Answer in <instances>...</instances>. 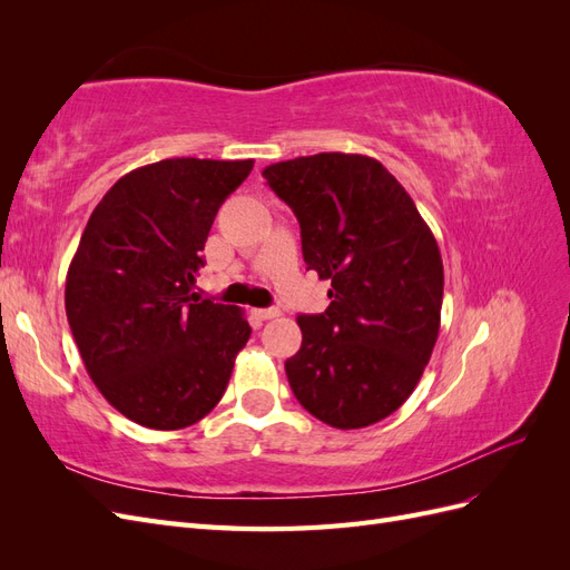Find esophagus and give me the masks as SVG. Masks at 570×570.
<instances>
[{"label":"esophagus","instance_id":"obj_1","mask_svg":"<svg viewBox=\"0 0 570 570\" xmlns=\"http://www.w3.org/2000/svg\"><path fill=\"white\" fill-rule=\"evenodd\" d=\"M254 316H256L258 321L278 318V316H281V308H275V306H271V308H254Z\"/></svg>","mask_w":570,"mask_h":570}]
</instances>
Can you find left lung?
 <instances>
[{
    "label": "left lung",
    "instance_id": "left-lung-1",
    "mask_svg": "<svg viewBox=\"0 0 570 570\" xmlns=\"http://www.w3.org/2000/svg\"><path fill=\"white\" fill-rule=\"evenodd\" d=\"M295 212L306 268L331 306L297 318L285 361L297 402L354 430L387 419L416 390L440 333L444 271L428 223L390 170L364 154L323 151L264 168Z\"/></svg>",
    "mask_w": 570,
    "mask_h": 570
}]
</instances>
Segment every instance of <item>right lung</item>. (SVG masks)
<instances>
[{
  "label": "right lung",
  "mask_w": 570,
  "mask_h": 570,
  "mask_svg": "<svg viewBox=\"0 0 570 570\" xmlns=\"http://www.w3.org/2000/svg\"><path fill=\"white\" fill-rule=\"evenodd\" d=\"M254 161L164 159L101 197L66 275V316L105 400L154 430L202 421L228 387L252 327L195 299L204 243Z\"/></svg>",
  "instance_id": "add662e5"
}]
</instances>
